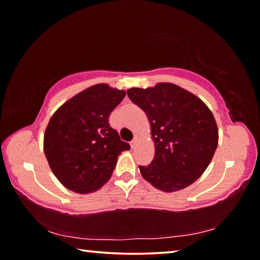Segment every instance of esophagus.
Returning a JSON list of instances; mask_svg holds the SVG:
<instances>
[{"label":"esophagus","mask_w":260,"mask_h":260,"mask_svg":"<svg viewBox=\"0 0 260 260\" xmlns=\"http://www.w3.org/2000/svg\"><path fill=\"white\" fill-rule=\"evenodd\" d=\"M136 144H138V136H135V138L131 141V147L132 148H135Z\"/></svg>","instance_id":"obj_1"}]
</instances>
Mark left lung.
Segmentation results:
<instances>
[{
	"instance_id": "1",
	"label": "left lung",
	"mask_w": 260,
	"mask_h": 260,
	"mask_svg": "<svg viewBox=\"0 0 260 260\" xmlns=\"http://www.w3.org/2000/svg\"><path fill=\"white\" fill-rule=\"evenodd\" d=\"M129 100L146 112L155 157L139 166L142 177L159 190L172 192L195 182L212 160L218 127L203 101L173 83L131 88Z\"/></svg>"
}]
</instances>
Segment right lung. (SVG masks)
<instances>
[{
	"instance_id": "obj_1",
	"label": "right lung",
	"mask_w": 260,
	"mask_h": 260,
	"mask_svg": "<svg viewBox=\"0 0 260 260\" xmlns=\"http://www.w3.org/2000/svg\"><path fill=\"white\" fill-rule=\"evenodd\" d=\"M125 95L124 90L99 83L52 114L43 150L52 173L70 190H98L111 178L118 156L131 148L109 124V116Z\"/></svg>"
}]
</instances>
